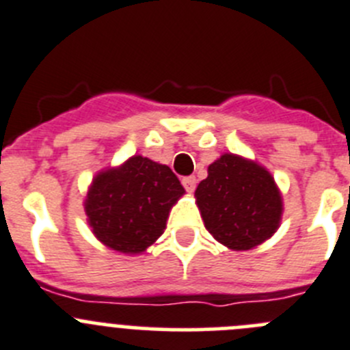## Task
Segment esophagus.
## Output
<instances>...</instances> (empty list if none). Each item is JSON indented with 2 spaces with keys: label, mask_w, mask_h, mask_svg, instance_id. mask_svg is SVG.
I'll list each match as a JSON object with an SVG mask.
<instances>
[{
  "label": "esophagus",
  "mask_w": 350,
  "mask_h": 350,
  "mask_svg": "<svg viewBox=\"0 0 350 350\" xmlns=\"http://www.w3.org/2000/svg\"><path fill=\"white\" fill-rule=\"evenodd\" d=\"M183 186L188 193H193L195 188H197V179L195 176H188V178H183Z\"/></svg>",
  "instance_id": "1"
}]
</instances>
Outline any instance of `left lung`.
I'll return each mask as SVG.
<instances>
[{"mask_svg":"<svg viewBox=\"0 0 350 350\" xmlns=\"http://www.w3.org/2000/svg\"><path fill=\"white\" fill-rule=\"evenodd\" d=\"M205 228L230 250H250L269 240L282 224L283 198L264 165L223 153L195 190Z\"/></svg>","mask_w":350,"mask_h":350,"instance_id":"left-lung-1","label":"left lung"}]
</instances>
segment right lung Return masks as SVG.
Wrapping results in <instances>:
<instances>
[{
  "label": "right lung",
  "instance_id": "add662e5",
  "mask_svg": "<svg viewBox=\"0 0 350 350\" xmlns=\"http://www.w3.org/2000/svg\"><path fill=\"white\" fill-rule=\"evenodd\" d=\"M185 188L171 167L133 155L96 172L84 198L88 224L98 241L116 252L138 256L164 233L171 208Z\"/></svg>",
  "mask_w": 350,
  "mask_h": 350
}]
</instances>
